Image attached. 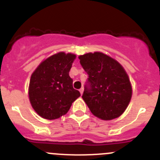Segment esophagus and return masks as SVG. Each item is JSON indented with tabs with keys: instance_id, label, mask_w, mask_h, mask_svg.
Returning a JSON list of instances; mask_svg holds the SVG:
<instances>
[{
	"instance_id": "obj_1",
	"label": "esophagus",
	"mask_w": 160,
	"mask_h": 160,
	"mask_svg": "<svg viewBox=\"0 0 160 160\" xmlns=\"http://www.w3.org/2000/svg\"><path fill=\"white\" fill-rule=\"evenodd\" d=\"M80 94H83V88H80Z\"/></svg>"
}]
</instances>
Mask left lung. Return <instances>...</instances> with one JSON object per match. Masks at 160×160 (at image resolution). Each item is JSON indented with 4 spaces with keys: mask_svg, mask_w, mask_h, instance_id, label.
<instances>
[{
    "mask_svg": "<svg viewBox=\"0 0 160 160\" xmlns=\"http://www.w3.org/2000/svg\"><path fill=\"white\" fill-rule=\"evenodd\" d=\"M79 59L88 75L82 98L92 114L103 120L121 116L132 96L130 79L123 66L102 52L87 53Z\"/></svg>",
    "mask_w": 160,
    "mask_h": 160,
    "instance_id": "left-lung-1",
    "label": "left lung"
}]
</instances>
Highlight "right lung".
<instances>
[{
	"mask_svg": "<svg viewBox=\"0 0 160 160\" xmlns=\"http://www.w3.org/2000/svg\"><path fill=\"white\" fill-rule=\"evenodd\" d=\"M75 58L74 54L59 52L43 61L32 72L29 86V102L42 118L61 117L80 96L72 87L69 74Z\"/></svg>",
	"mask_w": 160,
	"mask_h": 160,
	"instance_id": "right-lung-1",
	"label": "right lung"
}]
</instances>
